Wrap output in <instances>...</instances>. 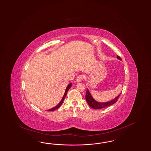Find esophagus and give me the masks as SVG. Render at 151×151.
Returning a JSON list of instances; mask_svg holds the SVG:
<instances>
[{"label":"esophagus","mask_w":151,"mask_h":151,"mask_svg":"<svg viewBox=\"0 0 151 151\" xmlns=\"http://www.w3.org/2000/svg\"><path fill=\"white\" fill-rule=\"evenodd\" d=\"M83 78H84V76H83V75H78V78H76V81L77 83H80V82H81V81L83 80Z\"/></svg>","instance_id":"34e87169"}]
</instances>
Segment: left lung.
I'll return each mask as SVG.
<instances>
[{"label":"left lung","mask_w":151,"mask_h":151,"mask_svg":"<svg viewBox=\"0 0 151 151\" xmlns=\"http://www.w3.org/2000/svg\"><path fill=\"white\" fill-rule=\"evenodd\" d=\"M117 58L118 60H122L121 58L117 56ZM121 94V93H120ZM120 94L117 96L115 99L112 100H110L108 102H105V103H100V102H98L97 101H96L95 99L93 98V96H91V94L89 92V90H88V88H87V91H86V96H85V98H86V100L88 103V105L93 108L94 109H102V108H106L107 106H109L111 105H113V104L115 103L117 100L118 98L119 97L120 95Z\"/></svg>","instance_id":"obj_1"}]
</instances>
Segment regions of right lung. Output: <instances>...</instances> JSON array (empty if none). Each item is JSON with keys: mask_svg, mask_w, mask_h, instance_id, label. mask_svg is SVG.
<instances>
[{"mask_svg": "<svg viewBox=\"0 0 151 151\" xmlns=\"http://www.w3.org/2000/svg\"><path fill=\"white\" fill-rule=\"evenodd\" d=\"M71 86H72V83H70L68 85L67 88H66V90H65V94H64L63 96V99H61V101H60L58 104H57V105H56L55 107H53V108H52V109H50L48 110V111H53V110H55L57 109L58 108H59V107L61 105V104H63V101L64 99L65 98L66 95L68 94V90L71 87Z\"/></svg>", "mask_w": 151, "mask_h": 151, "instance_id": "obj_1", "label": "right lung"}]
</instances>
